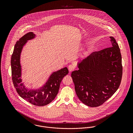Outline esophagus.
Wrapping results in <instances>:
<instances>
[{
  "mask_svg": "<svg viewBox=\"0 0 133 133\" xmlns=\"http://www.w3.org/2000/svg\"><path fill=\"white\" fill-rule=\"evenodd\" d=\"M68 69L69 72H72L75 70V66L73 64H70L68 66Z\"/></svg>",
  "mask_w": 133,
  "mask_h": 133,
  "instance_id": "esophagus-1",
  "label": "esophagus"
}]
</instances>
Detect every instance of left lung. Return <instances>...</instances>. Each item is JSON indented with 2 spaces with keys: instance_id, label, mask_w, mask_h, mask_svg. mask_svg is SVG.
Wrapping results in <instances>:
<instances>
[{
  "instance_id": "obj_1",
  "label": "left lung",
  "mask_w": 133,
  "mask_h": 133,
  "mask_svg": "<svg viewBox=\"0 0 133 133\" xmlns=\"http://www.w3.org/2000/svg\"><path fill=\"white\" fill-rule=\"evenodd\" d=\"M111 38V47L94 52L78 63L71 77L76 94L91 107L102 105L116 92L122 76V58L118 43Z\"/></svg>"
}]
</instances>
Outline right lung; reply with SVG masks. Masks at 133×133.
I'll return each instance as SVG.
<instances>
[{
    "label": "right lung",
    "instance_id": "add662e5",
    "mask_svg": "<svg viewBox=\"0 0 133 133\" xmlns=\"http://www.w3.org/2000/svg\"><path fill=\"white\" fill-rule=\"evenodd\" d=\"M35 35L29 32L16 42L11 57L12 81L19 96L30 103L38 107L46 105L51 102L57 95L60 84L69 71L66 67L54 72L45 84L37 90H28L21 83L20 56L23 46L28 40L34 38Z\"/></svg>",
    "mask_w": 133,
    "mask_h": 133
}]
</instances>
